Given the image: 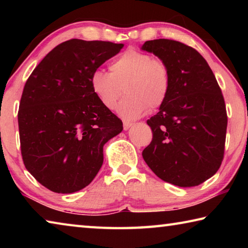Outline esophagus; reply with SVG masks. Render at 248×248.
I'll return each mask as SVG.
<instances>
[{
    "label": "esophagus",
    "instance_id": "obj_1",
    "mask_svg": "<svg viewBox=\"0 0 248 248\" xmlns=\"http://www.w3.org/2000/svg\"><path fill=\"white\" fill-rule=\"evenodd\" d=\"M133 125V123H129V121H124V129L127 131V130H129L130 128H131Z\"/></svg>",
    "mask_w": 248,
    "mask_h": 248
}]
</instances>
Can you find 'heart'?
<instances>
[{"mask_svg":"<svg viewBox=\"0 0 248 248\" xmlns=\"http://www.w3.org/2000/svg\"><path fill=\"white\" fill-rule=\"evenodd\" d=\"M109 70L97 69L92 73L91 89L98 102L111 110L124 87L125 96L117 106V112L124 119H136L148 107L151 110L161 107L169 97V66L149 53L129 49L111 61Z\"/></svg>","mask_w":248,"mask_h":248,"instance_id":"b5f03b06","label":"heart"}]
</instances>
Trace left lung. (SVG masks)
Segmentation results:
<instances>
[{
    "label": "left lung",
    "mask_w": 248,
    "mask_h": 248,
    "mask_svg": "<svg viewBox=\"0 0 248 248\" xmlns=\"http://www.w3.org/2000/svg\"><path fill=\"white\" fill-rule=\"evenodd\" d=\"M141 50L164 61L170 73L169 97L148 120L153 139L142 156L164 182L198 186L223 159L228 116L219 84L208 62L189 46L155 39Z\"/></svg>",
    "instance_id": "left-lung-1"
}]
</instances>
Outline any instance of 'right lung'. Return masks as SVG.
I'll return each mask as SVG.
<instances>
[{
    "label": "right lung",
    "mask_w": 248,
    "mask_h": 248,
    "mask_svg": "<svg viewBox=\"0 0 248 248\" xmlns=\"http://www.w3.org/2000/svg\"><path fill=\"white\" fill-rule=\"evenodd\" d=\"M123 48L109 41H64L25 84L18 110L23 161L49 190L72 194L90 185L103 165L105 143L123 131V121L90 85L92 73Z\"/></svg>",
    "instance_id": "add662e5"
}]
</instances>
